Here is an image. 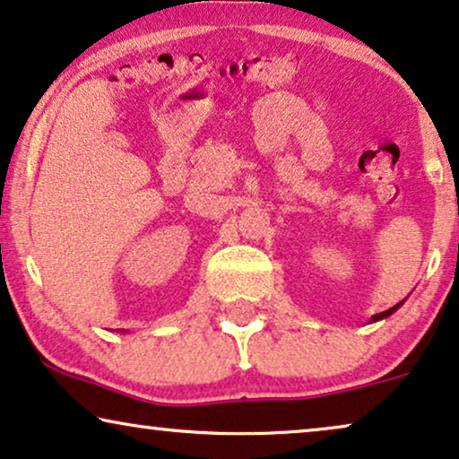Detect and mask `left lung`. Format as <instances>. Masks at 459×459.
<instances>
[{"instance_id":"8db88e82","label":"left lung","mask_w":459,"mask_h":459,"mask_svg":"<svg viewBox=\"0 0 459 459\" xmlns=\"http://www.w3.org/2000/svg\"><path fill=\"white\" fill-rule=\"evenodd\" d=\"M401 307V302L399 304H396V307H393V308H388V310H384V313H377L376 316H374V321H380V319H384V316H388V315H393L394 313V310L396 308H399Z\"/></svg>"}]
</instances>
